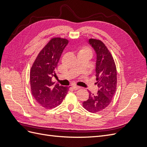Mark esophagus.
I'll return each mask as SVG.
<instances>
[{
	"label": "esophagus",
	"instance_id": "1",
	"mask_svg": "<svg viewBox=\"0 0 147 147\" xmlns=\"http://www.w3.org/2000/svg\"><path fill=\"white\" fill-rule=\"evenodd\" d=\"M72 88H73L74 90H79V89L80 88V86H76V85H74V86H72Z\"/></svg>",
	"mask_w": 147,
	"mask_h": 147
}]
</instances>
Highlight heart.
Listing matches in <instances>:
<instances>
[{"mask_svg": "<svg viewBox=\"0 0 147 147\" xmlns=\"http://www.w3.org/2000/svg\"><path fill=\"white\" fill-rule=\"evenodd\" d=\"M81 52V53H90V54L91 55V50L89 48H88L87 47H82L80 50L79 51V53Z\"/></svg>", "mask_w": 147, "mask_h": 147, "instance_id": "heart-1", "label": "heart"}]
</instances>
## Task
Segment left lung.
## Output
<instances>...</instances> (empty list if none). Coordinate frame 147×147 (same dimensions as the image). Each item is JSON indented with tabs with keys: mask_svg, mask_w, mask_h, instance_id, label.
Returning <instances> with one entry per match:
<instances>
[{
	"mask_svg": "<svg viewBox=\"0 0 147 147\" xmlns=\"http://www.w3.org/2000/svg\"><path fill=\"white\" fill-rule=\"evenodd\" d=\"M89 43L97 55L96 84L99 91L96 94L89 92V99L83 102V107L88 112L97 113L105 110L112 101L117 90V72L113 57L104 42L90 38Z\"/></svg>",
	"mask_w": 147,
	"mask_h": 147,
	"instance_id": "left-lung-1",
	"label": "left lung"
}]
</instances>
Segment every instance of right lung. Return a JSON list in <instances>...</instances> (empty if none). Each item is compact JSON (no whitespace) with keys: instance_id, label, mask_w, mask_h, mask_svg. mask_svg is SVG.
Returning <instances> with one entry per match:
<instances>
[{"instance_id":"right-lung-1","label":"right lung","mask_w":147,"mask_h":147,"mask_svg":"<svg viewBox=\"0 0 147 147\" xmlns=\"http://www.w3.org/2000/svg\"><path fill=\"white\" fill-rule=\"evenodd\" d=\"M69 43L67 39L54 37L39 52L30 70V90L34 98L42 107L51 109L61 104L69 87L55 84L52 77L61 55Z\"/></svg>"}]
</instances>
